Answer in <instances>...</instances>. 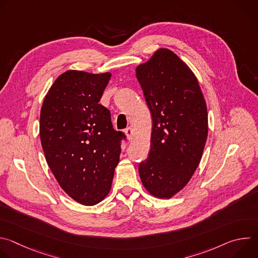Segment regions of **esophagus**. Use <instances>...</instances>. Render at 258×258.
<instances>
[{
    "label": "esophagus",
    "mask_w": 258,
    "mask_h": 258,
    "mask_svg": "<svg viewBox=\"0 0 258 258\" xmlns=\"http://www.w3.org/2000/svg\"><path fill=\"white\" fill-rule=\"evenodd\" d=\"M124 133H125V135H126V137H127L128 141H131V140L133 139V135H134V133H133V128H132V127H127V128H125Z\"/></svg>",
    "instance_id": "esophagus-1"
}]
</instances>
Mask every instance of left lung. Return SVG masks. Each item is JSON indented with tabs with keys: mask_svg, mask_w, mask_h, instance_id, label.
Segmentation results:
<instances>
[{
	"mask_svg": "<svg viewBox=\"0 0 258 258\" xmlns=\"http://www.w3.org/2000/svg\"><path fill=\"white\" fill-rule=\"evenodd\" d=\"M152 116L151 146L139 164L144 187L170 198L199 165L208 133L207 108L191 69L168 49H159L136 69Z\"/></svg>",
	"mask_w": 258,
	"mask_h": 258,
	"instance_id": "left-lung-1",
	"label": "left lung"
}]
</instances>
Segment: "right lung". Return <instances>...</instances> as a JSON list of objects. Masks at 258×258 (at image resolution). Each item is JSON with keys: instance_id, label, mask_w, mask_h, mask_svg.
<instances>
[{"instance_id": "add662e5", "label": "right lung", "mask_w": 258, "mask_h": 258, "mask_svg": "<svg viewBox=\"0 0 258 258\" xmlns=\"http://www.w3.org/2000/svg\"><path fill=\"white\" fill-rule=\"evenodd\" d=\"M110 73L68 70L44 100L40 137L60 187L76 201L95 205L109 193L126 136L113 128L109 109L99 104Z\"/></svg>"}]
</instances>
